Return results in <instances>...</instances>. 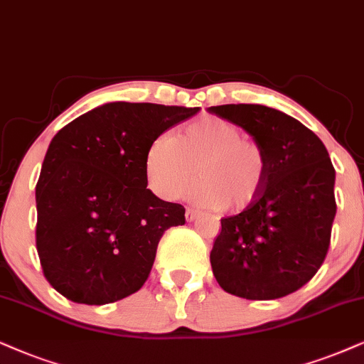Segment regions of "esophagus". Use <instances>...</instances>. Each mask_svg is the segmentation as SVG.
<instances>
[{"mask_svg": "<svg viewBox=\"0 0 364 364\" xmlns=\"http://www.w3.org/2000/svg\"><path fill=\"white\" fill-rule=\"evenodd\" d=\"M198 215H200V213H198L196 210H191V208L186 210V220H188V222H193V220H196Z\"/></svg>", "mask_w": 364, "mask_h": 364, "instance_id": "34e87169", "label": "esophagus"}]
</instances>
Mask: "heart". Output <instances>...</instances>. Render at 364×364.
I'll return each instance as SVG.
<instances>
[{"instance_id":"heart-1","label":"heart","mask_w":364,"mask_h":364,"mask_svg":"<svg viewBox=\"0 0 364 364\" xmlns=\"http://www.w3.org/2000/svg\"><path fill=\"white\" fill-rule=\"evenodd\" d=\"M144 171L154 195L176 200L198 174L191 196L213 210L243 211L260 196L267 156L238 124L216 116L188 122L176 137L156 136L144 156Z\"/></svg>"}]
</instances>
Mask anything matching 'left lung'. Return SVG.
Masks as SVG:
<instances>
[{"label": "left lung", "instance_id": "left-lung-1", "mask_svg": "<svg viewBox=\"0 0 364 364\" xmlns=\"http://www.w3.org/2000/svg\"><path fill=\"white\" fill-rule=\"evenodd\" d=\"M208 112L240 126L267 156L260 196L222 218L210 262L225 292L270 301L314 277L329 250L336 171L323 141L277 109L227 104Z\"/></svg>", "mask_w": 364, "mask_h": 364}]
</instances>
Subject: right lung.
<instances>
[{
	"instance_id": "right-lung-1",
	"label": "right lung",
	"mask_w": 364,
	"mask_h": 364,
	"mask_svg": "<svg viewBox=\"0 0 364 364\" xmlns=\"http://www.w3.org/2000/svg\"><path fill=\"white\" fill-rule=\"evenodd\" d=\"M200 107L110 102L55 134L36 183V252L45 279L79 304L139 291L185 208L148 190L149 142Z\"/></svg>"
}]
</instances>
